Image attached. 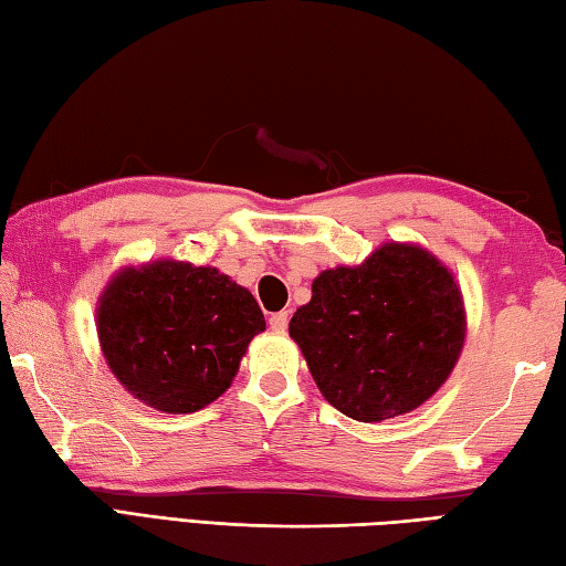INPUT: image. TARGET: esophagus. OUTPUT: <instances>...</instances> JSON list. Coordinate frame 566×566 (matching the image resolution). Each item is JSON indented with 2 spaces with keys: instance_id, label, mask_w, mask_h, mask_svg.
<instances>
[{
  "instance_id": "obj_1",
  "label": "esophagus",
  "mask_w": 566,
  "mask_h": 566,
  "mask_svg": "<svg viewBox=\"0 0 566 566\" xmlns=\"http://www.w3.org/2000/svg\"><path fill=\"white\" fill-rule=\"evenodd\" d=\"M286 326H290V312H280V314L270 316V328L272 331H284Z\"/></svg>"
}]
</instances>
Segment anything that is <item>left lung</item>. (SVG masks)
<instances>
[{
	"instance_id": "obj_1",
	"label": "left lung",
	"mask_w": 566,
	"mask_h": 566,
	"mask_svg": "<svg viewBox=\"0 0 566 566\" xmlns=\"http://www.w3.org/2000/svg\"><path fill=\"white\" fill-rule=\"evenodd\" d=\"M467 334L451 272L417 245H382L358 268L321 272L296 308L298 343L318 390L358 422L412 412L459 360Z\"/></svg>"
}]
</instances>
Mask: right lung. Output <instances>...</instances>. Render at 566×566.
Returning <instances> with one entry per match:
<instances>
[{
  "label": "right lung",
  "instance_id": "right-lung-1",
  "mask_svg": "<svg viewBox=\"0 0 566 566\" xmlns=\"http://www.w3.org/2000/svg\"><path fill=\"white\" fill-rule=\"evenodd\" d=\"M260 331L264 316L245 286L174 260L117 274L97 306L109 370L137 400L171 415L218 400Z\"/></svg>",
  "mask_w": 566,
  "mask_h": 566
}]
</instances>
